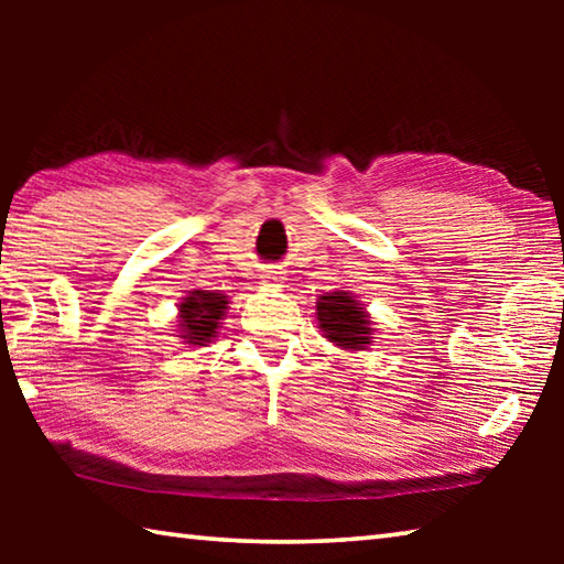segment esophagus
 Listing matches in <instances>:
<instances>
[{
	"label": "esophagus",
	"mask_w": 564,
	"mask_h": 564,
	"mask_svg": "<svg viewBox=\"0 0 564 564\" xmlns=\"http://www.w3.org/2000/svg\"><path fill=\"white\" fill-rule=\"evenodd\" d=\"M263 279H265V283H271V285L279 283V275H275V271H269V273L263 275Z\"/></svg>",
	"instance_id": "esophagus-1"
}]
</instances>
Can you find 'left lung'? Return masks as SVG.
I'll return each instance as SVG.
<instances>
[{"mask_svg":"<svg viewBox=\"0 0 564 564\" xmlns=\"http://www.w3.org/2000/svg\"><path fill=\"white\" fill-rule=\"evenodd\" d=\"M316 316L323 336L343 350H366L373 343V321L348 291L321 295Z\"/></svg>","mask_w":564,"mask_h":564,"instance_id":"obj_1","label":"left lung"}]
</instances>
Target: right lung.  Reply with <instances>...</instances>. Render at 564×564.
I'll use <instances>...</instances> for the list:
<instances>
[{"label": "right lung", "instance_id": "obj_1", "mask_svg": "<svg viewBox=\"0 0 564 564\" xmlns=\"http://www.w3.org/2000/svg\"><path fill=\"white\" fill-rule=\"evenodd\" d=\"M228 308V295L216 291H188L178 303V338L186 346H206L218 333L224 313Z\"/></svg>", "mask_w": 564, "mask_h": 564}]
</instances>
